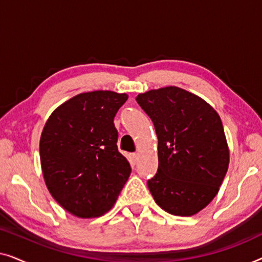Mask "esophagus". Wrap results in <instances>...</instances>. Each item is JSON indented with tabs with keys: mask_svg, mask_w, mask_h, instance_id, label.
<instances>
[{
	"mask_svg": "<svg viewBox=\"0 0 262 262\" xmlns=\"http://www.w3.org/2000/svg\"><path fill=\"white\" fill-rule=\"evenodd\" d=\"M130 159H131V161H132V162H137V160H138V155H137V154H131V155H130Z\"/></svg>",
	"mask_w": 262,
	"mask_h": 262,
	"instance_id": "34e87169",
	"label": "esophagus"
}]
</instances>
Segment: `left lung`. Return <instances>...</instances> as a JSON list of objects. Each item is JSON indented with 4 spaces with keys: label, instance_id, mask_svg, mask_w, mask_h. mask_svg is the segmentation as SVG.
Segmentation results:
<instances>
[{
    "label": "left lung",
    "instance_id": "1",
    "mask_svg": "<svg viewBox=\"0 0 262 262\" xmlns=\"http://www.w3.org/2000/svg\"><path fill=\"white\" fill-rule=\"evenodd\" d=\"M159 139V168L148 180L157 205L192 216L220 191L229 149L218 113L202 98L178 87L152 89L137 98Z\"/></svg>",
    "mask_w": 262,
    "mask_h": 262
}]
</instances>
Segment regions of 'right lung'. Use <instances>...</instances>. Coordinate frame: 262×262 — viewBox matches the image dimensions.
<instances>
[{
	"label": "right lung",
	"mask_w": 262,
	"mask_h": 262,
	"mask_svg": "<svg viewBox=\"0 0 262 262\" xmlns=\"http://www.w3.org/2000/svg\"><path fill=\"white\" fill-rule=\"evenodd\" d=\"M127 98L110 91L82 93L46 121L39 144L42 175L56 202L74 216L107 212L130 177L113 123Z\"/></svg>",
	"instance_id": "add662e5"
}]
</instances>
